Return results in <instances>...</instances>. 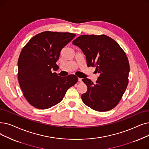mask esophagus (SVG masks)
Listing matches in <instances>:
<instances>
[{"mask_svg": "<svg viewBox=\"0 0 149 149\" xmlns=\"http://www.w3.org/2000/svg\"><path fill=\"white\" fill-rule=\"evenodd\" d=\"M79 81L81 82V81H82V79H81V78H79Z\"/></svg>", "mask_w": 149, "mask_h": 149, "instance_id": "34e87169", "label": "esophagus"}]
</instances>
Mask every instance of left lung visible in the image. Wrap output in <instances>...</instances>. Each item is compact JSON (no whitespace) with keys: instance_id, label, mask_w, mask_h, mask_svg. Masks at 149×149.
<instances>
[{"instance_id":"1","label":"left lung","mask_w":149,"mask_h":149,"mask_svg":"<svg viewBox=\"0 0 149 149\" xmlns=\"http://www.w3.org/2000/svg\"><path fill=\"white\" fill-rule=\"evenodd\" d=\"M86 55L88 67L99 74L94 84L83 79L88 89L81 95L86 105L97 111H107L117 105L128 83L130 65L125 52L113 39L105 35H83L72 41Z\"/></svg>"}]
</instances>
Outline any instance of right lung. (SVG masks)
<instances>
[{
	"mask_svg": "<svg viewBox=\"0 0 149 149\" xmlns=\"http://www.w3.org/2000/svg\"><path fill=\"white\" fill-rule=\"evenodd\" d=\"M75 34L46 31L31 38L21 50L17 61L18 81L25 98L31 105L45 109L60 102L67 90L78 81L75 75L58 76L61 49Z\"/></svg>",
	"mask_w": 149,
	"mask_h": 149,
	"instance_id": "right-lung-1",
	"label": "right lung"
}]
</instances>
